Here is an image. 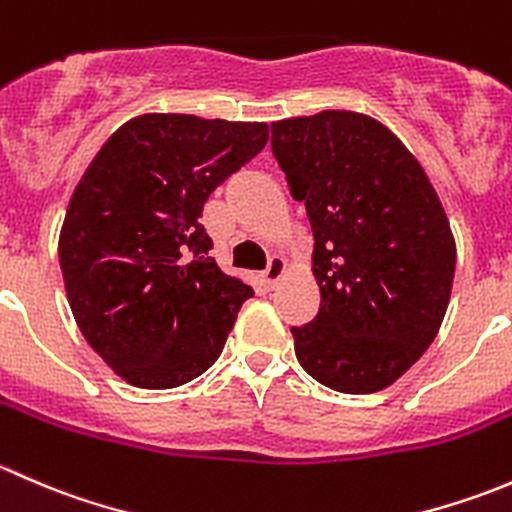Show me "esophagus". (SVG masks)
I'll return each instance as SVG.
<instances>
[{"instance_id":"1","label":"esophagus","mask_w":512,"mask_h":512,"mask_svg":"<svg viewBox=\"0 0 512 512\" xmlns=\"http://www.w3.org/2000/svg\"><path fill=\"white\" fill-rule=\"evenodd\" d=\"M285 267H287V262L282 260L280 255L270 257V265H267L265 272H262V277H265L267 287H277V282H280L282 275H285Z\"/></svg>"}]
</instances>
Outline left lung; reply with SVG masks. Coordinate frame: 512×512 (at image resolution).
Returning a JSON list of instances; mask_svg holds the SVG:
<instances>
[{
	"mask_svg": "<svg viewBox=\"0 0 512 512\" xmlns=\"http://www.w3.org/2000/svg\"><path fill=\"white\" fill-rule=\"evenodd\" d=\"M272 156L314 235L317 317L292 327L312 379L342 394L394 384L446 314L456 245L436 190L404 143L352 111L272 123Z\"/></svg>",
	"mask_w": 512,
	"mask_h": 512,
	"instance_id": "obj_1",
	"label": "left lung"
}]
</instances>
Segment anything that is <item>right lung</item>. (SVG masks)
<instances>
[{
    "label": "right lung",
    "mask_w": 512,
    "mask_h": 512,
    "mask_svg": "<svg viewBox=\"0 0 512 512\" xmlns=\"http://www.w3.org/2000/svg\"><path fill=\"white\" fill-rule=\"evenodd\" d=\"M267 143V123L146 113L106 143L59 240L71 312L128 384L173 389L215 364L252 287L210 257V193Z\"/></svg>",
    "instance_id": "1"
}]
</instances>
